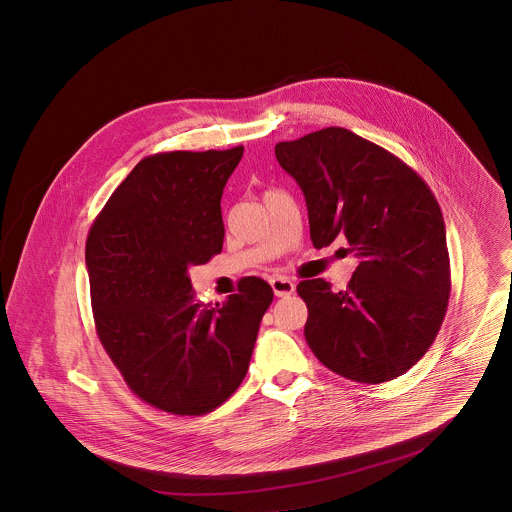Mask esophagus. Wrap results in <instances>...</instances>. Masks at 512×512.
<instances>
[{
	"instance_id": "obj_1",
	"label": "esophagus",
	"mask_w": 512,
	"mask_h": 512,
	"mask_svg": "<svg viewBox=\"0 0 512 512\" xmlns=\"http://www.w3.org/2000/svg\"><path fill=\"white\" fill-rule=\"evenodd\" d=\"M270 286H272V292L276 297H288L295 292V284H293L290 278L286 276H276L270 280Z\"/></svg>"
}]
</instances>
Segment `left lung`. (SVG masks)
Here are the masks:
<instances>
[{"mask_svg": "<svg viewBox=\"0 0 512 512\" xmlns=\"http://www.w3.org/2000/svg\"><path fill=\"white\" fill-rule=\"evenodd\" d=\"M305 195L311 242L359 257L345 290L297 284L305 340L332 372L361 384L405 374L436 340L451 292L445 222L428 184L384 147L330 126L274 147Z\"/></svg>", "mask_w": 512, "mask_h": 512, "instance_id": "8db88e82", "label": "left lung"}]
</instances>
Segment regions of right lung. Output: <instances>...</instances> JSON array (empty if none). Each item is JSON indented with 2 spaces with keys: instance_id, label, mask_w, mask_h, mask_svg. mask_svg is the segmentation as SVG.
<instances>
[{
  "instance_id": "right-lung-1",
  "label": "right lung",
  "mask_w": 512,
  "mask_h": 512,
  "mask_svg": "<svg viewBox=\"0 0 512 512\" xmlns=\"http://www.w3.org/2000/svg\"><path fill=\"white\" fill-rule=\"evenodd\" d=\"M242 155V146L149 155L88 232L99 341L126 386L165 413H211L238 390L274 297L245 276L222 305H203L188 274L222 251L220 197Z\"/></svg>"
}]
</instances>
